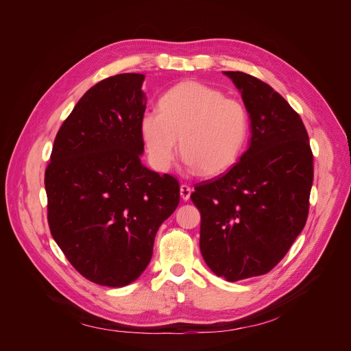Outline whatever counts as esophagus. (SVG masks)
Wrapping results in <instances>:
<instances>
[{
	"mask_svg": "<svg viewBox=\"0 0 351 351\" xmlns=\"http://www.w3.org/2000/svg\"><path fill=\"white\" fill-rule=\"evenodd\" d=\"M190 194H191V187L189 184H182L180 186V197L184 199V202H187V199L190 198Z\"/></svg>",
	"mask_w": 351,
	"mask_h": 351,
	"instance_id": "esophagus-1",
	"label": "esophagus"
}]
</instances>
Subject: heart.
<instances>
[{
    "instance_id": "heart-1",
    "label": "heart",
    "mask_w": 351,
    "mask_h": 351,
    "mask_svg": "<svg viewBox=\"0 0 351 351\" xmlns=\"http://www.w3.org/2000/svg\"><path fill=\"white\" fill-rule=\"evenodd\" d=\"M140 132L156 169L172 167L180 137L184 164L202 176H217L240 157L248 134V115L239 99L189 80L161 98L160 112L148 110L141 115Z\"/></svg>"
}]
</instances>
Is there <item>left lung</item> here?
Returning <instances> with one entry per match:
<instances>
[{"instance_id": "8db88e82", "label": "left lung", "mask_w": 351, "mask_h": 351, "mask_svg": "<svg viewBox=\"0 0 351 351\" xmlns=\"http://www.w3.org/2000/svg\"><path fill=\"white\" fill-rule=\"evenodd\" d=\"M241 93L252 138L226 173L197 183L199 250L229 282L269 272L306 226L314 179L308 133L286 99L263 80L223 72Z\"/></svg>"}]
</instances>
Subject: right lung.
I'll use <instances>...</instances> for the list:
<instances>
[{
    "mask_svg": "<svg viewBox=\"0 0 351 351\" xmlns=\"http://www.w3.org/2000/svg\"><path fill=\"white\" fill-rule=\"evenodd\" d=\"M143 80L121 73L87 90L60 128L44 175L54 240L80 275L110 287L147 268L157 230L180 197L173 176L140 161Z\"/></svg>",
    "mask_w": 351,
    "mask_h": 351,
    "instance_id": "obj_1",
    "label": "right lung"
}]
</instances>
